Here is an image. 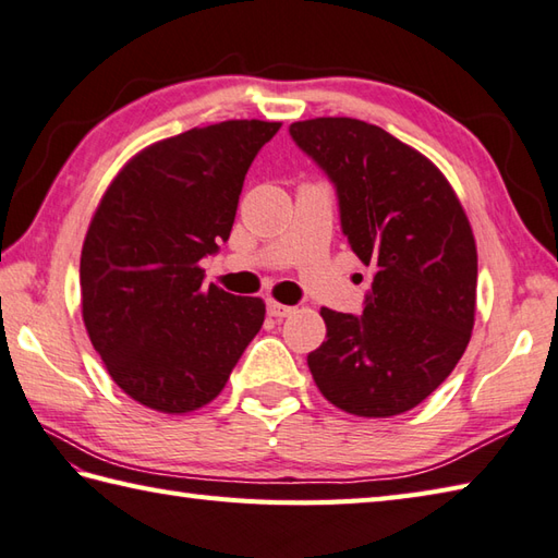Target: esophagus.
<instances>
[{
	"instance_id": "1",
	"label": "esophagus",
	"mask_w": 558,
	"mask_h": 558,
	"mask_svg": "<svg viewBox=\"0 0 558 558\" xmlns=\"http://www.w3.org/2000/svg\"><path fill=\"white\" fill-rule=\"evenodd\" d=\"M292 312H294L292 306L280 304V302H276V300H268V314H270L272 318H286V316H290Z\"/></svg>"
}]
</instances>
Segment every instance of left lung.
<instances>
[{
	"instance_id": "obj_1",
	"label": "left lung",
	"mask_w": 558,
	"mask_h": 558,
	"mask_svg": "<svg viewBox=\"0 0 558 558\" xmlns=\"http://www.w3.org/2000/svg\"><path fill=\"white\" fill-rule=\"evenodd\" d=\"M336 184L352 252L374 268L362 316L322 310L326 340L306 357L328 402L393 417L432 396L465 352L477 302V246L444 172L381 126L352 117L290 124Z\"/></svg>"
}]
</instances>
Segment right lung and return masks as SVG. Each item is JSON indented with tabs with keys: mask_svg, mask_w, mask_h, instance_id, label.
<instances>
[{
	"mask_svg": "<svg viewBox=\"0 0 558 558\" xmlns=\"http://www.w3.org/2000/svg\"><path fill=\"white\" fill-rule=\"evenodd\" d=\"M280 122L230 120L129 160L81 252V312L112 381L141 405H208L264 326L266 304L204 288L198 260L228 242L248 165Z\"/></svg>",
	"mask_w": 558,
	"mask_h": 558,
	"instance_id": "obj_1",
	"label": "right lung"
}]
</instances>
